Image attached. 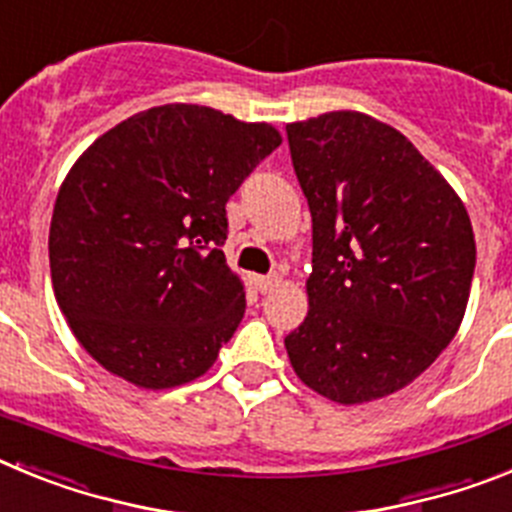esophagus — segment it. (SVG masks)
Here are the masks:
<instances>
[{
    "instance_id": "esophagus-1",
    "label": "esophagus",
    "mask_w": 512,
    "mask_h": 512,
    "mask_svg": "<svg viewBox=\"0 0 512 512\" xmlns=\"http://www.w3.org/2000/svg\"><path fill=\"white\" fill-rule=\"evenodd\" d=\"M279 282H282V277H279V274H269V277L253 279V284H256V289H259L261 295H266V292H271L274 287H279Z\"/></svg>"
}]
</instances>
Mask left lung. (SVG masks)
Segmentation results:
<instances>
[{
    "label": "left lung",
    "instance_id": "obj_1",
    "mask_svg": "<svg viewBox=\"0 0 512 512\" xmlns=\"http://www.w3.org/2000/svg\"><path fill=\"white\" fill-rule=\"evenodd\" d=\"M312 215L297 377L338 405L408 387L459 330L477 246L467 207L400 130L364 112L287 125Z\"/></svg>",
    "mask_w": 512,
    "mask_h": 512
}]
</instances>
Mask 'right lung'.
<instances>
[{
	"mask_svg": "<svg viewBox=\"0 0 512 512\" xmlns=\"http://www.w3.org/2000/svg\"><path fill=\"white\" fill-rule=\"evenodd\" d=\"M282 143L269 122L164 104L97 138L63 179L48 253L56 302L94 361L143 390L202 377L246 292L225 205Z\"/></svg>",
	"mask_w": 512,
	"mask_h": 512,
	"instance_id": "1",
	"label": "right lung"
}]
</instances>
